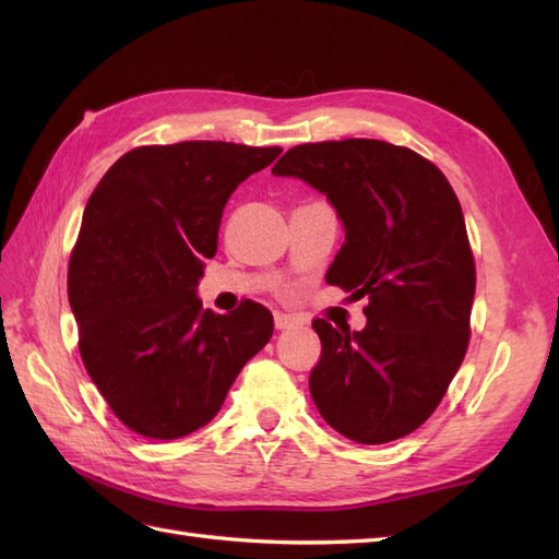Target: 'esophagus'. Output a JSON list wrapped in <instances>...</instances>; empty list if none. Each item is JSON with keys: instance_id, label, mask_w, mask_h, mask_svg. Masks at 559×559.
<instances>
[{"instance_id": "obj_1", "label": "esophagus", "mask_w": 559, "mask_h": 559, "mask_svg": "<svg viewBox=\"0 0 559 559\" xmlns=\"http://www.w3.org/2000/svg\"><path fill=\"white\" fill-rule=\"evenodd\" d=\"M273 324H276V329H290L293 324H295V319L293 317H288V314H276V317H273Z\"/></svg>"}]
</instances>
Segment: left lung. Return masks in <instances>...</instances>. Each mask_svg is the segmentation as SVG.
<instances>
[{"instance_id":"8db88e82","label":"left lung","mask_w":559,"mask_h":559,"mask_svg":"<svg viewBox=\"0 0 559 559\" xmlns=\"http://www.w3.org/2000/svg\"><path fill=\"white\" fill-rule=\"evenodd\" d=\"M271 173L326 194L346 228L326 283L367 300L362 331L312 322L317 411L358 444L411 435L447 394L471 336L476 264L454 189L430 160L377 139L295 146Z\"/></svg>"}]
</instances>
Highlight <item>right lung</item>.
<instances>
[{
  "label": "right lung",
  "instance_id": "1",
  "mask_svg": "<svg viewBox=\"0 0 559 559\" xmlns=\"http://www.w3.org/2000/svg\"><path fill=\"white\" fill-rule=\"evenodd\" d=\"M278 153L228 141L139 146L93 189L69 261V305L88 377L136 435L177 439L204 427L269 343L264 305L216 314L197 286L230 194Z\"/></svg>",
  "mask_w": 559,
  "mask_h": 559
}]
</instances>
